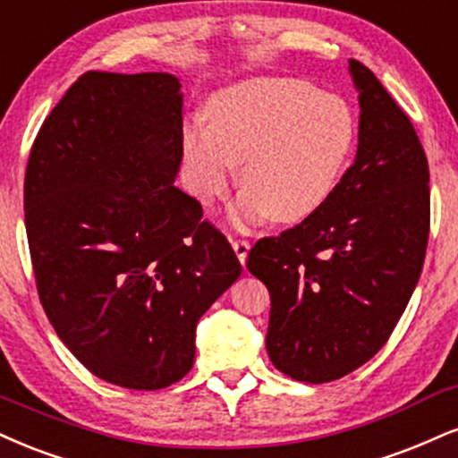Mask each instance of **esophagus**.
<instances>
[{
  "label": "esophagus",
  "mask_w": 458,
  "mask_h": 458,
  "mask_svg": "<svg viewBox=\"0 0 458 458\" xmlns=\"http://www.w3.org/2000/svg\"><path fill=\"white\" fill-rule=\"evenodd\" d=\"M250 243L247 241H233V250L236 253V258H239L241 264H245L247 260V253H250Z\"/></svg>",
  "instance_id": "esophagus-1"
}]
</instances>
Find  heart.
<instances>
[{
	"instance_id": "obj_1",
	"label": "heart",
	"mask_w": 458,
	"mask_h": 458,
	"mask_svg": "<svg viewBox=\"0 0 458 458\" xmlns=\"http://www.w3.org/2000/svg\"><path fill=\"white\" fill-rule=\"evenodd\" d=\"M208 128L183 131L190 190L202 205L225 194L239 166L236 224H299L333 196L356 142L348 102L296 79H253L215 93Z\"/></svg>"
}]
</instances>
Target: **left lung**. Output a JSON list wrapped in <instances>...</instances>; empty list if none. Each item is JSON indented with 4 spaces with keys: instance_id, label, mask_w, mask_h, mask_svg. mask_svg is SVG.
I'll return each mask as SVG.
<instances>
[{
    "instance_id": "obj_1",
    "label": "left lung",
    "mask_w": 458,
    "mask_h": 458,
    "mask_svg": "<svg viewBox=\"0 0 458 458\" xmlns=\"http://www.w3.org/2000/svg\"><path fill=\"white\" fill-rule=\"evenodd\" d=\"M350 76L360 104L354 164L318 213L247 256L271 292L268 358L310 384L348 376L382 350L428 241V164L414 125L356 59Z\"/></svg>"
}]
</instances>
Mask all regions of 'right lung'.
I'll use <instances>...</instances> for the list:
<instances>
[{"label": "right lung", "mask_w": 458, "mask_h": 458, "mask_svg": "<svg viewBox=\"0 0 458 458\" xmlns=\"http://www.w3.org/2000/svg\"><path fill=\"white\" fill-rule=\"evenodd\" d=\"M183 93L164 72H87L42 123L25 173L40 302L104 382L157 390L194 365L196 324L241 275L174 185Z\"/></svg>", "instance_id": "obj_1"}]
</instances>
